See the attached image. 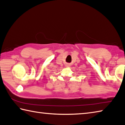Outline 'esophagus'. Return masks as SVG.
Returning <instances> with one entry per match:
<instances>
[{
    "label": "esophagus",
    "instance_id": "obj_1",
    "mask_svg": "<svg viewBox=\"0 0 125 125\" xmlns=\"http://www.w3.org/2000/svg\"><path fill=\"white\" fill-rule=\"evenodd\" d=\"M67 66H69V65H68V64H67Z\"/></svg>",
    "mask_w": 125,
    "mask_h": 125
}]
</instances>
